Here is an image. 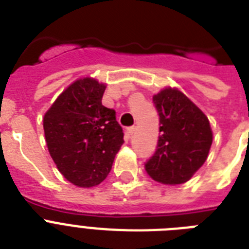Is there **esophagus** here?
Masks as SVG:
<instances>
[{"label": "esophagus", "mask_w": 249, "mask_h": 249, "mask_svg": "<svg viewBox=\"0 0 249 249\" xmlns=\"http://www.w3.org/2000/svg\"><path fill=\"white\" fill-rule=\"evenodd\" d=\"M134 132H136V126H129V128L126 129V133H128L129 136H133Z\"/></svg>", "instance_id": "esophagus-1"}]
</instances>
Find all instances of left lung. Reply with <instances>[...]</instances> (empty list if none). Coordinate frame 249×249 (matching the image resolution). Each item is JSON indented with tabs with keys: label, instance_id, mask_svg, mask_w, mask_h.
Listing matches in <instances>:
<instances>
[{
	"label": "left lung",
	"instance_id": "8db88e82",
	"mask_svg": "<svg viewBox=\"0 0 249 249\" xmlns=\"http://www.w3.org/2000/svg\"><path fill=\"white\" fill-rule=\"evenodd\" d=\"M160 121L158 147L144 164L152 179L181 185L205 163L213 133L208 117L176 88H165L152 97Z\"/></svg>",
	"mask_w": 249,
	"mask_h": 249
}]
</instances>
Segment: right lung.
Segmentation results:
<instances>
[{
	"label": "right lung",
	"instance_id": "add662e5",
	"mask_svg": "<svg viewBox=\"0 0 249 249\" xmlns=\"http://www.w3.org/2000/svg\"><path fill=\"white\" fill-rule=\"evenodd\" d=\"M105 90V84L93 77L76 80L44 116L50 156L63 177L77 187L105 181L124 143L116 112L102 105Z\"/></svg>",
	"mask_w": 249,
	"mask_h": 249
}]
</instances>
